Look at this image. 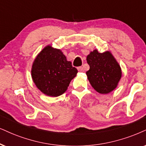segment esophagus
I'll use <instances>...</instances> for the list:
<instances>
[{"instance_id": "1", "label": "esophagus", "mask_w": 146, "mask_h": 146, "mask_svg": "<svg viewBox=\"0 0 146 146\" xmlns=\"http://www.w3.org/2000/svg\"><path fill=\"white\" fill-rule=\"evenodd\" d=\"M77 69H78V71H80V72H83V71H84V68H83L82 67H78V68H77Z\"/></svg>"}]
</instances>
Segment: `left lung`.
I'll return each instance as SVG.
<instances>
[{
    "mask_svg": "<svg viewBox=\"0 0 146 146\" xmlns=\"http://www.w3.org/2000/svg\"><path fill=\"white\" fill-rule=\"evenodd\" d=\"M86 60L90 65L86 75L92 88L102 94L113 91L121 78L122 71L112 53H100L95 49L90 52Z\"/></svg>",
    "mask_w": 146,
    "mask_h": 146,
    "instance_id": "obj_1",
    "label": "left lung"
}]
</instances>
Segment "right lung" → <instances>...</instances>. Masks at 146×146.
Instances as JSON below:
<instances>
[{
    "label": "right lung",
    "mask_w": 146,
    "mask_h": 146,
    "mask_svg": "<svg viewBox=\"0 0 146 146\" xmlns=\"http://www.w3.org/2000/svg\"><path fill=\"white\" fill-rule=\"evenodd\" d=\"M77 72L60 49L48 45L35 58L31 75L33 82L42 93L57 97L67 91Z\"/></svg>",
    "instance_id": "1"
}]
</instances>
